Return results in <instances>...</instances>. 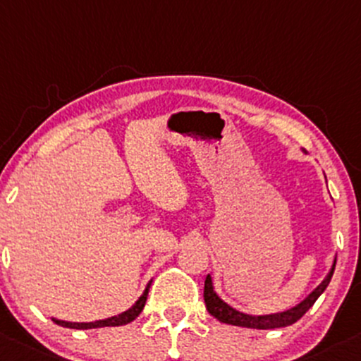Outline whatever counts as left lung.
<instances>
[{"instance_id":"obj_1","label":"left lung","mask_w":361,"mask_h":361,"mask_svg":"<svg viewBox=\"0 0 361 361\" xmlns=\"http://www.w3.org/2000/svg\"><path fill=\"white\" fill-rule=\"evenodd\" d=\"M336 261L337 257H334L332 267L329 270L325 279L322 280L320 286H317V289L311 290L301 302H298L292 308L286 311H279V313H270V314H249L244 311L235 310L233 306H230L228 302L223 301L214 290V283H212L211 273H207L206 283H204V301H206V308L214 318H218L219 322L228 325H237V327H247V329H259V331H270V329H280V327H289V325L295 324L302 314L308 311L311 306L314 305L318 298L324 294V290L327 289L329 282H331L334 270H336Z\"/></svg>"}]
</instances>
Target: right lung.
I'll list each match as a JSON object with an SVG mask.
<instances>
[{
	"mask_svg": "<svg viewBox=\"0 0 361 361\" xmlns=\"http://www.w3.org/2000/svg\"><path fill=\"white\" fill-rule=\"evenodd\" d=\"M150 283L152 280L147 283L143 294L136 299V302L130 310L123 311V313L119 314H114V317L104 318V320H97V322H66V320H59V318H51V320L55 322L56 325H62V327H67V329H79V331H86V329H100V327H121V325L130 324V322L135 320V318L142 313L143 306H145V301H147V295H149Z\"/></svg>",
	"mask_w": 361,
	"mask_h": 361,
	"instance_id": "obj_1",
	"label": "right lung"
}]
</instances>
